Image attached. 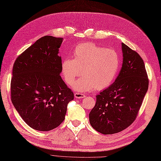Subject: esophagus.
<instances>
[{
    "label": "esophagus",
    "instance_id": "esophagus-1",
    "mask_svg": "<svg viewBox=\"0 0 161 161\" xmlns=\"http://www.w3.org/2000/svg\"><path fill=\"white\" fill-rule=\"evenodd\" d=\"M75 98L78 99H81V98H84L85 95L82 93H80V92H75Z\"/></svg>",
    "mask_w": 161,
    "mask_h": 161
}]
</instances>
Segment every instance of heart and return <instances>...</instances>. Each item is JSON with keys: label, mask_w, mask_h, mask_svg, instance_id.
Masks as SVG:
<instances>
[{"label": "heart", "mask_w": 161, "mask_h": 161, "mask_svg": "<svg viewBox=\"0 0 161 161\" xmlns=\"http://www.w3.org/2000/svg\"><path fill=\"white\" fill-rule=\"evenodd\" d=\"M120 68L118 53L113 49L92 43H82L73 52V58H67L61 64V72L64 82L72 85L77 77L81 79L74 85L78 91L103 90L113 84Z\"/></svg>", "instance_id": "1"}]
</instances>
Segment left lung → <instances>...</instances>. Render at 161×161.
<instances>
[{
    "instance_id": "left-lung-1",
    "label": "left lung",
    "mask_w": 161,
    "mask_h": 161,
    "mask_svg": "<svg viewBox=\"0 0 161 161\" xmlns=\"http://www.w3.org/2000/svg\"><path fill=\"white\" fill-rule=\"evenodd\" d=\"M123 64L115 82L96 96L89 121L95 130L113 134L127 128L138 115L148 88V79L142 58L121 43Z\"/></svg>"
}]
</instances>
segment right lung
<instances>
[{
	"label": "right lung",
	"instance_id": "1",
	"mask_svg": "<svg viewBox=\"0 0 161 161\" xmlns=\"http://www.w3.org/2000/svg\"><path fill=\"white\" fill-rule=\"evenodd\" d=\"M63 38L46 36L19 55L14 63L11 101L21 118L34 130L50 131L64 121L74 93L63 81Z\"/></svg>",
	"mask_w": 161,
	"mask_h": 161
}]
</instances>
